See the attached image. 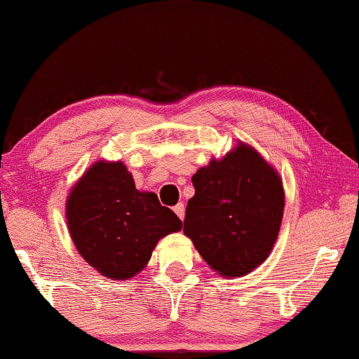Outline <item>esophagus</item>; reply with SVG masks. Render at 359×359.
<instances>
[{"label":"esophagus","mask_w":359,"mask_h":359,"mask_svg":"<svg viewBox=\"0 0 359 359\" xmlns=\"http://www.w3.org/2000/svg\"><path fill=\"white\" fill-rule=\"evenodd\" d=\"M174 212L177 213V217H179L180 220H184V217H185V205H184V203H177V205L174 207Z\"/></svg>","instance_id":"1"}]
</instances>
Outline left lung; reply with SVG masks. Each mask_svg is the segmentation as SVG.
<instances>
[{"mask_svg":"<svg viewBox=\"0 0 359 359\" xmlns=\"http://www.w3.org/2000/svg\"><path fill=\"white\" fill-rule=\"evenodd\" d=\"M184 233L212 270L243 276L266 260L283 219L285 192L273 167L247 144L212 158L192 177Z\"/></svg>","mask_w":359,"mask_h":359,"instance_id":"1","label":"left lung"}]
</instances>
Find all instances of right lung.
<instances>
[{
    "label": "right lung",
    "instance_id": "right-lung-1",
    "mask_svg": "<svg viewBox=\"0 0 359 359\" xmlns=\"http://www.w3.org/2000/svg\"><path fill=\"white\" fill-rule=\"evenodd\" d=\"M71 238L79 255L112 280L137 275L157 242L182 229L154 192H139L121 161H97L71 189L66 202Z\"/></svg>",
    "mask_w": 359,
    "mask_h": 359
}]
</instances>
